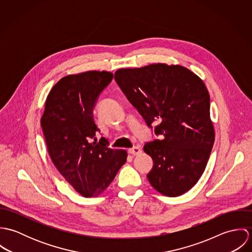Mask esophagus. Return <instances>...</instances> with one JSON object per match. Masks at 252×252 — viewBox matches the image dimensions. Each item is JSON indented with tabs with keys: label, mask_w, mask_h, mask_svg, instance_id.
<instances>
[{
	"label": "esophagus",
	"mask_w": 252,
	"mask_h": 252,
	"mask_svg": "<svg viewBox=\"0 0 252 252\" xmlns=\"http://www.w3.org/2000/svg\"><path fill=\"white\" fill-rule=\"evenodd\" d=\"M128 152H129L130 154H132V155H139V154L142 153V149H141L139 146H135V147H133V148H130V149L128 150Z\"/></svg>",
	"instance_id": "esophagus-1"
}]
</instances>
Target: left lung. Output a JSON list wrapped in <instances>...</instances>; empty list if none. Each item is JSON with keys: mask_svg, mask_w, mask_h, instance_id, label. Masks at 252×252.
<instances>
[{"mask_svg": "<svg viewBox=\"0 0 252 252\" xmlns=\"http://www.w3.org/2000/svg\"><path fill=\"white\" fill-rule=\"evenodd\" d=\"M114 79L156 139L144 144L153 160L147 179L154 189L177 197L203 175L215 143L210 95L203 80L188 69L152 64L120 69Z\"/></svg>", "mask_w": 252, "mask_h": 252, "instance_id": "8db88e82", "label": "left lung"}]
</instances>
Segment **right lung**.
Here are the masks:
<instances>
[{
    "mask_svg": "<svg viewBox=\"0 0 252 252\" xmlns=\"http://www.w3.org/2000/svg\"><path fill=\"white\" fill-rule=\"evenodd\" d=\"M113 78L111 72H89L61 78L49 92L40 125L50 158L83 197L103 193L127 160L123 149L108 147L95 124L93 109Z\"/></svg>",
    "mask_w": 252,
    "mask_h": 252,
    "instance_id": "obj_1",
    "label": "right lung"
}]
</instances>
